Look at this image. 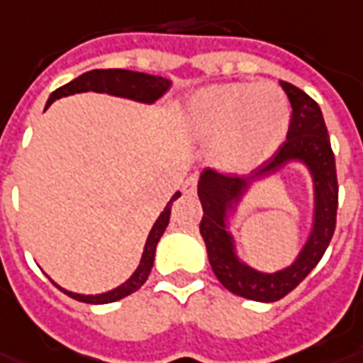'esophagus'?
I'll list each match as a JSON object with an SVG mask.
<instances>
[{
    "mask_svg": "<svg viewBox=\"0 0 363 363\" xmlns=\"http://www.w3.org/2000/svg\"><path fill=\"white\" fill-rule=\"evenodd\" d=\"M182 192H184V194H194V192H196V179H194V177H189L186 181L182 182Z\"/></svg>",
    "mask_w": 363,
    "mask_h": 363,
    "instance_id": "esophagus-1",
    "label": "esophagus"
}]
</instances>
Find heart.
I'll use <instances>...</instances> for the list:
<instances>
[{
  "instance_id": "1",
  "label": "heart",
  "mask_w": 363,
  "mask_h": 363,
  "mask_svg": "<svg viewBox=\"0 0 363 363\" xmlns=\"http://www.w3.org/2000/svg\"><path fill=\"white\" fill-rule=\"evenodd\" d=\"M289 125V99L269 80L206 86L184 106L186 134L196 142H213L211 161L229 173H248L269 160Z\"/></svg>"
}]
</instances>
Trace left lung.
Masks as SVG:
<instances>
[{"label":"left lung","mask_w":363,"mask_h":363,"mask_svg":"<svg viewBox=\"0 0 363 363\" xmlns=\"http://www.w3.org/2000/svg\"><path fill=\"white\" fill-rule=\"evenodd\" d=\"M281 86L291 101L292 117L286 140L281 144L269 163L248 179L206 169L198 181V196L203 208L200 233L208 248L209 265L227 291L256 302H275L294 291L323 257L337 225V167L321 109L296 86L284 80H281ZM292 160L304 162L312 174L314 225L305 248L289 268L275 274H262L235 256L234 239L230 235L226 219L228 211L242 199L252 182L277 172Z\"/></svg>","instance_id":"1"}]
</instances>
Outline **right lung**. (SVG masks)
<instances>
[{"instance_id": "right-lung-1", "label": "right lung", "mask_w": 363, "mask_h": 363, "mask_svg": "<svg viewBox=\"0 0 363 363\" xmlns=\"http://www.w3.org/2000/svg\"><path fill=\"white\" fill-rule=\"evenodd\" d=\"M169 86H171V80L163 79V77H154V74H146V72L125 71V69H96V71H88L84 74H80L79 79L71 80L69 84L61 86L55 92H52L45 107L52 106L55 99L80 92H106L111 94V96H119V98L142 101V104H154L155 99H160L163 94L167 92ZM179 196H181V192H174V196L169 200L165 209L161 211V216L157 217V221L154 223V227L147 235L140 265L136 267L130 279H127L121 286H117L113 291L104 292V294H77V292L61 289L59 284H53L61 292H65L67 296L74 298L79 302H86V304H109V302H117L121 298L138 291L142 284L146 283L147 275L154 267L155 246L160 242L161 235L167 229L169 217H171V206Z\"/></svg>"}]
</instances>
